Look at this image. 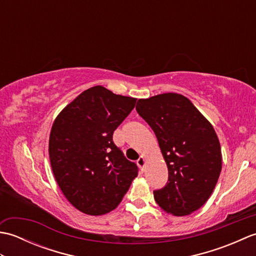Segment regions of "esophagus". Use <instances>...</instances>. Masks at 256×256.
<instances>
[{
	"instance_id": "34e87169",
	"label": "esophagus",
	"mask_w": 256,
	"mask_h": 256,
	"mask_svg": "<svg viewBox=\"0 0 256 256\" xmlns=\"http://www.w3.org/2000/svg\"><path fill=\"white\" fill-rule=\"evenodd\" d=\"M138 167H140V172H144V166H145V158L143 156H140V158L138 160Z\"/></svg>"
}]
</instances>
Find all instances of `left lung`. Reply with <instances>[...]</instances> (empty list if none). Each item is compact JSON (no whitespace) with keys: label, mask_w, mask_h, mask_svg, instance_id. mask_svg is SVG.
Masks as SVG:
<instances>
[{"label":"left lung","mask_w":256,"mask_h":256,"mask_svg":"<svg viewBox=\"0 0 256 256\" xmlns=\"http://www.w3.org/2000/svg\"><path fill=\"white\" fill-rule=\"evenodd\" d=\"M136 111L154 131L168 168V182L155 190V201L172 216L192 214L209 199L221 172V148L214 126L178 94L140 99Z\"/></svg>","instance_id":"8db88e82"}]
</instances>
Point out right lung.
<instances>
[{"label": "right lung", "mask_w": 256, "mask_h": 256, "mask_svg": "<svg viewBox=\"0 0 256 256\" xmlns=\"http://www.w3.org/2000/svg\"><path fill=\"white\" fill-rule=\"evenodd\" d=\"M135 103L96 86L70 102L52 124L48 150L54 176L69 202L86 214L116 209L138 176L136 164L112 140Z\"/></svg>", "instance_id": "right-lung-1"}]
</instances>
